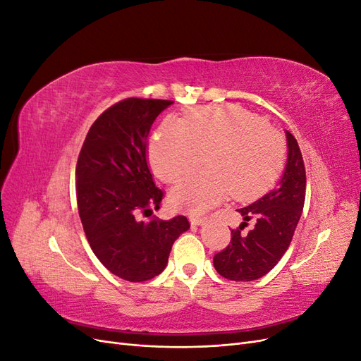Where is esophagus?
<instances>
[{"label":"esophagus","mask_w":361,"mask_h":361,"mask_svg":"<svg viewBox=\"0 0 361 361\" xmlns=\"http://www.w3.org/2000/svg\"><path fill=\"white\" fill-rule=\"evenodd\" d=\"M190 221H191V226H200L206 221V216H199V215H191L190 216Z\"/></svg>","instance_id":"esophagus-1"}]
</instances>
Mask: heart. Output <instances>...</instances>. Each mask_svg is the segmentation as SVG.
I'll return each mask as SVG.
<instances>
[{"mask_svg":"<svg viewBox=\"0 0 361 361\" xmlns=\"http://www.w3.org/2000/svg\"><path fill=\"white\" fill-rule=\"evenodd\" d=\"M285 154L279 130L236 105L200 108L183 120H164L149 147L152 169L169 183L188 176L204 159L209 164V170L171 192L174 204L192 212L209 209L228 194L236 200L257 197L279 178Z\"/></svg>","mask_w":361,"mask_h":361,"instance_id":"b5f03b06","label":"heart"}]
</instances>
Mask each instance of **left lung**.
<instances>
[{"mask_svg":"<svg viewBox=\"0 0 361 361\" xmlns=\"http://www.w3.org/2000/svg\"><path fill=\"white\" fill-rule=\"evenodd\" d=\"M288 164L277 188L238 209L244 223L232 228L231 244L214 256V267L224 279L251 281L274 268L292 241L304 207L305 169L297 140L286 133ZM251 221L248 233L243 227Z\"/></svg>","mask_w":361,"mask_h":361,"instance_id":"left-lung-1","label":"left lung"}]
</instances>
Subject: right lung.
<instances>
[{"label":"right lung","mask_w":361,"mask_h":361,"mask_svg":"<svg viewBox=\"0 0 361 361\" xmlns=\"http://www.w3.org/2000/svg\"><path fill=\"white\" fill-rule=\"evenodd\" d=\"M173 101L128 97L105 110L87 133L76 162V203L93 253L114 276L146 281L167 267L188 218L140 215L159 209L164 191L147 164V135Z\"/></svg>","instance_id":"right-lung-1"}]
</instances>
